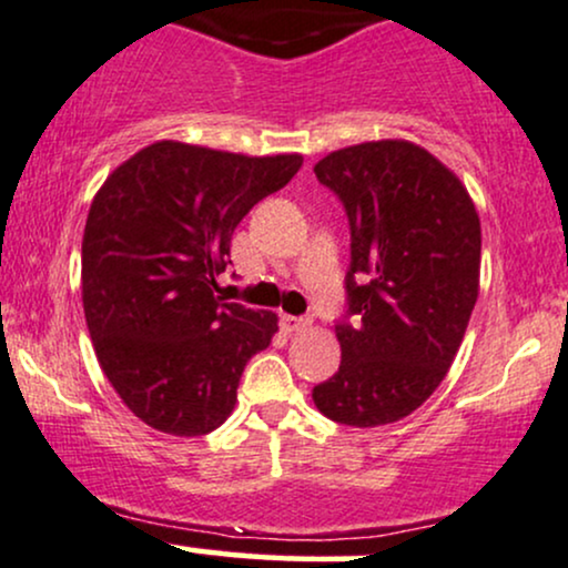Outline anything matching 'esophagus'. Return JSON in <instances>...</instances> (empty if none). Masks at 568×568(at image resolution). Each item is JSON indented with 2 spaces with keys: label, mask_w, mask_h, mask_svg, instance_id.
<instances>
[{
  "label": "esophagus",
  "mask_w": 568,
  "mask_h": 568,
  "mask_svg": "<svg viewBox=\"0 0 568 568\" xmlns=\"http://www.w3.org/2000/svg\"><path fill=\"white\" fill-rule=\"evenodd\" d=\"M308 325H311V320H306V316H292V314L282 316V327L286 333H303Z\"/></svg>",
  "instance_id": "1"
}]
</instances>
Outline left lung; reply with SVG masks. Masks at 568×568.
<instances>
[{"label": "left lung", "mask_w": 568, "mask_h": 568, "mask_svg": "<svg viewBox=\"0 0 568 568\" xmlns=\"http://www.w3.org/2000/svg\"><path fill=\"white\" fill-rule=\"evenodd\" d=\"M349 219L341 365L314 404L352 428L398 423L430 398L479 295L481 230L471 197L406 140L359 143L316 162Z\"/></svg>", "instance_id": "8db88e82"}]
</instances>
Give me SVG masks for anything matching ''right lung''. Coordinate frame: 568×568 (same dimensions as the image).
Instances as JSON below:
<instances>
[{
    "instance_id": "add662e5",
    "label": "right lung",
    "mask_w": 568,
    "mask_h": 568,
    "mask_svg": "<svg viewBox=\"0 0 568 568\" xmlns=\"http://www.w3.org/2000/svg\"><path fill=\"white\" fill-rule=\"evenodd\" d=\"M303 156H243L162 143L115 168L83 233V311L97 359L135 417L203 436L233 412L246 363L276 314L224 303L216 276L235 227L301 170Z\"/></svg>"
}]
</instances>
